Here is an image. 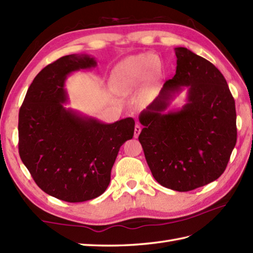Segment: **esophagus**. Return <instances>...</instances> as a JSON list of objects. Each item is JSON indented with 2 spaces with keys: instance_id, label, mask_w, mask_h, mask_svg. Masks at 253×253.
Returning a JSON list of instances; mask_svg holds the SVG:
<instances>
[{
  "instance_id": "1",
  "label": "esophagus",
  "mask_w": 253,
  "mask_h": 253,
  "mask_svg": "<svg viewBox=\"0 0 253 253\" xmlns=\"http://www.w3.org/2000/svg\"><path fill=\"white\" fill-rule=\"evenodd\" d=\"M141 129H142L141 125H139V124H136V126H135V132H133V137H135V138H138V136L140 135V131H141Z\"/></svg>"
}]
</instances>
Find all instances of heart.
<instances>
[{
	"mask_svg": "<svg viewBox=\"0 0 253 253\" xmlns=\"http://www.w3.org/2000/svg\"><path fill=\"white\" fill-rule=\"evenodd\" d=\"M157 68L158 63L153 55L142 53L127 57L113 71V88L121 94L130 93L146 77L151 83L155 77Z\"/></svg>",
	"mask_w": 253,
	"mask_h": 253,
	"instance_id": "obj_1",
	"label": "heart"
}]
</instances>
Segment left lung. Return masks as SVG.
Listing matches in <instances>:
<instances>
[{
    "mask_svg": "<svg viewBox=\"0 0 253 253\" xmlns=\"http://www.w3.org/2000/svg\"><path fill=\"white\" fill-rule=\"evenodd\" d=\"M176 74L139 115V141L160 185L190 191L221 176L237 141L235 100L222 73L187 47H175ZM186 89L181 109L169 110Z\"/></svg>",
    "mask_w": 253,
    "mask_h": 253,
    "instance_id": "1",
    "label": "left lung"
}]
</instances>
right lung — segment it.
<instances>
[{"instance_id":"right-lung-1","label":"right lung","mask_w":253,"mask_h":253,"mask_svg":"<svg viewBox=\"0 0 253 253\" xmlns=\"http://www.w3.org/2000/svg\"><path fill=\"white\" fill-rule=\"evenodd\" d=\"M96 66L88 54L58 58L37 75L19 110V155L47 195L84 202L103 193L123 143L133 137L135 121L112 124L66 107L69 75Z\"/></svg>"}]
</instances>
